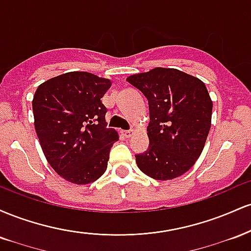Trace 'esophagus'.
Segmentation results:
<instances>
[{
    "label": "esophagus",
    "mask_w": 251,
    "mask_h": 251,
    "mask_svg": "<svg viewBox=\"0 0 251 251\" xmlns=\"http://www.w3.org/2000/svg\"><path fill=\"white\" fill-rule=\"evenodd\" d=\"M123 135H125L126 138H129L132 134H133V129H127V131H122Z\"/></svg>",
    "instance_id": "1"
}]
</instances>
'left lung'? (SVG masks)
<instances>
[{
	"label": "left lung",
	"instance_id": "1",
	"mask_svg": "<svg viewBox=\"0 0 251 251\" xmlns=\"http://www.w3.org/2000/svg\"><path fill=\"white\" fill-rule=\"evenodd\" d=\"M126 80L149 100L150 146L145 153L135 155L138 168L157 180L184 175L200 158L211 127L212 100L205 83L163 67Z\"/></svg>",
	"mask_w": 251,
	"mask_h": 251
}]
</instances>
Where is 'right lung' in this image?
<instances>
[{
  "label": "right lung",
  "mask_w": 251,
  "mask_h": 251,
  "mask_svg": "<svg viewBox=\"0 0 251 251\" xmlns=\"http://www.w3.org/2000/svg\"><path fill=\"white\" fill-rule=\"evenodd\" d=\"M109 79L88 72H70L51 77L36 89L34 125L46 159L70 183H93L105 174L109 150L119 139L107 128L101 98Z\"/></svg>",
  "instance_id": "obj_1"
}]
</instances>
